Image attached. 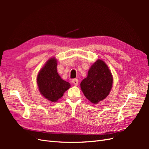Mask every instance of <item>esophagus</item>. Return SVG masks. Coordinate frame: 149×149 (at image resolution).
<instances>
[{
	"label": "esophagus",
	"instance_id": "1",
	"mask_svg": "<svg viewBox=\"0 0 149 149\" xmlns=\"http://www.w3.org/2000/svg\"><path fill=\"white\" fill-rule=\"evenodd\" d=\"M72 83H73L75 86H77L78 84V79H73V80H72Z\"/></svg>",
	"mask_w": 149,
	"mask_h": 149
}]
</instances>
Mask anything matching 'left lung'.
Instances as JSON below:
<instances>
[{"label":"left lung","instance_id":"1","mask_svg":"<svg viewBox=\"0 0 149 149\" xmlns=\"http://www.w3.org/2000/svg\"><path fill=\"white\" fill-rule=\"evenodd\" d=\"M113 78L104 61L97 60L88 71L87 77L80 84L85 97L92 103L104 100L111 91Z\"/></svg>","mask_w":149,"mask_h":149}]
</instances>
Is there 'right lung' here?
Here are the masks:
<instances>
[{
  "label": "right lung",
  "instance_id": "right-lung-1",
  "mask_svg": "<svg viewBox=\"0 0 149 149\" xmlns=\"http://www.w3.org/2000/svg\"><path fill=\"white\" fill-rule=\"evenodd\" d=\"M56 66L57 60L55 57L49 59L39 71L37 79L40 93L52 102H56L71 86L58 74Z\"/></svg>",
  "mask_w": 149,
  "mask_h": 149
}]
</instances>
